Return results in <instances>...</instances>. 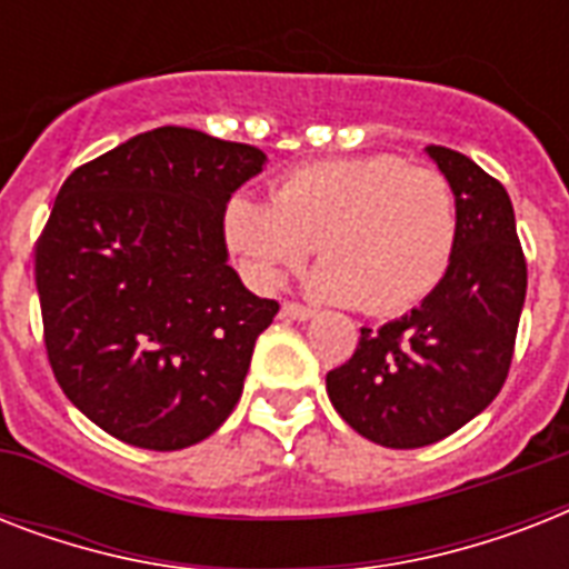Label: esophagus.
Returning a JSON list of instances; mask_svg holds the SVG:
<instances>
[{
    "instance_id": "1",
    "label": "esophagus",
    "mask_w": 569,
    "mask_h": 569,
    "mask_svg": "<svg viewBox=\"0 0 569 569\" xmlns=\"http://www.w3.org/2000/svg\"><path fill=\"white\" fill-rule=\"evenodd\" d=\"M280 312H283L286 319H295V321H310L319 316V312L312 310V307H303V303H295V301H286L283 310Z\"/></svg>"
}]
</instances>
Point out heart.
Returning a JSON list of instances; mask_svg holds the SVG:
<instances>
[{
    "mask_svg": "<svg viewBox=\"0 0 569 569\" xmlns=\"http://www.w3.org/2000/svg\"><path fill=\"white\" fill-rule=\"evenodd\" d=\"M223 239L248 277L274 289L310 257L316 298L360 303L372 316L410 310L446 274L458 241L449 180L398 156H355L295 168L271 200L236 194L223 209Z\"/></svg>",
    "mask_w": 569,
    "mask_h": 569,
    "instance_id": "heart-1",
    "label": "heart"
}]
</instances>
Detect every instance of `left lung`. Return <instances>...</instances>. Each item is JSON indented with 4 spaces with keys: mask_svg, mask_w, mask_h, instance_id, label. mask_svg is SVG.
<instances>
[{
    "mask_svg": "<svg viewBox=\"0 0 569 569\" xmlns=\"http://www.w3.org/2000/svg\"><path fill=\"white\" fill-rule=\"evenodd\" d=\"M458 203V241L422 303L360 330L348 363L328 372L337 413L387 449H422L476 419L502 389L526 303V257L511 197L449 147H425Z\"/></svg>",
    "mask_w": 569,
    "mask_h": 569,
    "instance_id": "1",
    "label": "left lung"
}]
</instances>
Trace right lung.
<instances>
[{
  "mask_svg": "<svg viewBox=\"0 0 569 569\" xmlns=\"http://www.w3.org/2000/svg\"><path fill=\"white\" fill-rule=\"evenodd\" d=\"M266 162L259 147L159 127L58 191L34 250L43 342L64 396L111 437L186 449L239 405L280 307L227 262L223 209Z\"/></svg>",
  "mask_w": 569,
  "mask_h": 569,
  "instance_id": "right-lung-1",
  "label": "right lung"
}]
</instances>
